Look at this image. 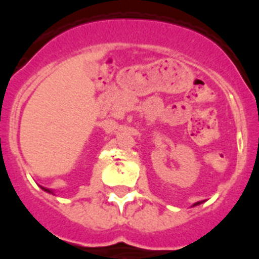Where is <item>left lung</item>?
Segmentation results:
<instances>
[{
  "label": "left lung",
  "instance_id": "1",
  "mask_svg": "<svg viewBox=\"0 0 259 259\" xmlns=\"http://www.w3.org/2000/svg\"><path fill=\"white\" fill-rule=\"evenodd\" d=\"M200 203H202V201H200V202H196V203H193V205H192V207L197 206V205H200Z\"/></svg>",
  "mask_w": 259,
  "mask_h": 259
}]
</instances>
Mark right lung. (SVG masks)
<instances>
[{
  "instance_id": "add662e5",
  "label": "right lung",
  "mask_w": 259,
  "mask_h": 259,
  "mask_svg": "<svg viewBox=\"0 0 259 259\" xmlns=\"http://www.w3.org/2000/svg\"><path fill=\"white\" fill-rule=\"evenodd\" d=\"M49 193H50V191H49Z\"/></svg>"
}]
</instances>
